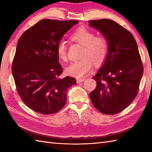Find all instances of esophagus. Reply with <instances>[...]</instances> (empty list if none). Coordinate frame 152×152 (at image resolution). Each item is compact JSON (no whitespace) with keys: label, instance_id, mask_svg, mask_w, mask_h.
<instances>
[{"label":"esophagus","instance_id":"34e87169","mask_svg":"<svg viewBox=\"0 0 152 152\" xmlns=\"http://www.w3.org/2000/svg\"><path fill=\"white\" fill-rule=\"evenodd\" d=\"M85 78H80V79H77V83H81V82H82V81H85Z\"/></svg>","mask_w":152,"mask_h":152}]
</instances>
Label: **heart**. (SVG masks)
I'll list each match as a JSON object with an SVG mask.
<instances>
[{
    "label": "heart",
    "instance_id": "b5f03b06",
    "mask_svg": "<svg viewBox=\"0 0 152 152\" xmlns=\"http://www.w3.org/2000/svg\"><path fill=\"white\" fill-rule=\"evenodd\" d=\"M93 31L81 26L71 34L70 38L72 41L83 45L82 58L71 62L67 67L68 75L80 78L90 71L93 62L96 65H101L107 59L109 52V42L107 38L103 35L95 36ZM58 58L64 61L67 60V44L60 40L56 46Z\"/></svg>",
    "mask_w": 152,
    "mask_h": 152
}]
</instances>
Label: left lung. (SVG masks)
<instances>
[{
    "instance_id": "left-lung-1",
    "label": "left lung",
    "mask_w": 152,
    "mask_h": 152,
    "mask_svg": "<svg viewBox=\"0 0 152 152\" xmlns=\"http://www.w3.org/2000/svg\"><path fill=\"white\" fill-rule=\"evenodd\" d=\"M109 42V52L95 76L96 87L90 97L102 114H115L127 108L136 98L144 72L135 38L129 31L110 19L88 21Z\"/></svg>"
}]
</instances>
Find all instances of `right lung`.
<instances>
[{
  "mask_svg": "<svg viewBox=\"0 0 152 152\" xmlns=\"http://www.w3.org/2000/svg\"><path fill=\"white\" fill-rule=\"evenodd\" d=\"M79 22L44 19L25 31L16 45L12 73L17 93L30 109L42 114L56 113L64 107L68 88L76 80L60 78L63 68L56 46Z\"/></svg>",
  "mask_w": 152,
  "mask_h": 152,
  "instance_id": "right-lung-1",
  "label": "right lung"
}]
</instances>
